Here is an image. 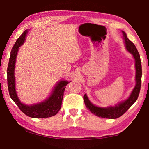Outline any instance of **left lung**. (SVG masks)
<instances>
[{"mask_svg":"<svg viewBox=\"0 0 149 149\" xmlns=\"http://www.w3.org/2000/svg\"><path fill=\"white\" fill-rule=\"evenodd\" d=\"M122 32L126 49L133 54L135 60L136 85L134 89H133L130 97L127 100L120 102V104L116 105L114 107H111L108 108H100L96 107L89 101L87 95H85L84 96V99L85 106L91 112L97 116L108 118V119H116V118L120 117L132 107L133 103L138 99L139 95L141 85V77H142V68H141L140 56L135 45L127 38L125 33L123 31Z\"/></svg>","mask_w":149,"mask_h":149,"instance_id":"obj_1","label":"left lung"}]
</instances>
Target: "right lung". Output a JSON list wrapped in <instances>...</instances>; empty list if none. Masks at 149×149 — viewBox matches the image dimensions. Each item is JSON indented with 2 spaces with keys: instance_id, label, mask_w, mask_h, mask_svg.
I'll return each instance as SVG.
<instances>
[{
  "instance_id": "obj_1",
  "label": "right lung",
  "mask_w": 149,
  "mask_h": 149,
  "mask_svg": "<svg viewBox=\"0 0 149 149\" xmlns=\"http://www.w3.org/2000/svg\"><path fill=\"white\" fill-rule=\"evenodd\" d=\"M27 30H26L14 44L11 50L9 63L7 68V81L9 95L13 101L25 114L27 116L34 118H46L56 115L62 107V102L64 96L65 86L70 82L66 81H60L54 87L52 95L49 99L39 104L27 106L22 104L17 98L15 88L14 68L16 59L19 47L24 43L26 39Z\"/></svg>"
}]
</instances>
